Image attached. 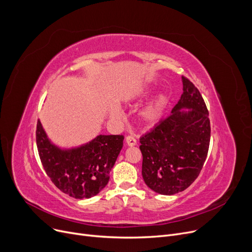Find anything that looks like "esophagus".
<instances>
[{"label":"esophagus","instance_id":"34e87169","mask_svg":"<svg viewBox=\"0 0 252 252\" xmlns=\"http://www.w3.org/2000/svg\"><path fill=\"white\" fill-rule=\"evenodd\" d=\"M126 143L129 147H133L136 145V139L132 135H128V136H126Z\"/></svg>","mask_w":252,"mask_h":252}]
</instances>
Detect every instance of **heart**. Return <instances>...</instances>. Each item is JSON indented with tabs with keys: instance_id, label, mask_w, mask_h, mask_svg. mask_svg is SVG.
Returning <instances> with one entry per match:
<instances>
[{
	"instance_id": "heart-1",
	"label": "heart",
	"mask_w": 252,
	"mask_h": 252,
	"mask_svg": "<svg viewBox=\"0 0 252 252\" xmlns=\"http://www.w3.org/2000/svg\"><path fill=\"white\" fill-rule=\"evenodd\" d=\"M142 94H145V91H143V90H138V91H136L133 94V96L134 97L140 96V95H142ZM165 101H166L165 96H163V95H160V96H158L157 98H156L155 101L152 102L147 107V109L145 110V112H143V117H145L148 120L155 119L156 117H157L160 114L163 105L165 104Z\"/></svg>"
}]
</instances>
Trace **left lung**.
<instances>
[{
  "label": "left lung",
  "instance_id": "8db88e82",
  "mask_svg": "<svg viewBox=\"0 0 252 252\" xmlns=\"http://www.w3.org/2000/svg\"><path fill=\"white\" fill-rule=\"evenodd\" d=\"M184 93L172 114L142 135V177L161 195L188 189L200 174L210 142L208 110L198 88L183 76ZM182 108H189L188 113Z\"/></svg>",
  "mask_w": 252,
  "mask_h": 252
}]
</instances>
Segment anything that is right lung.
I'll list each match as a JSON object with an SVG mask.
<instances>
[{
    "label": "right lung",
    "instance_id": "add662e5",
    "mask_svg": "<svg viewBox=\"0 0 252 252\" xmlns=\"http://www.w3.org/2000/svg\"><path fill=\"white\" fill-rule=\"evenodd\" d=\"M35 140L42 165L55 187L73 198L88 199L109 183L124 135H98L81 148L62 151L48 140L38 120Z\"/></svg>",
    "mask_w": 252,
    "mask_h": 252
}]
</instances>
